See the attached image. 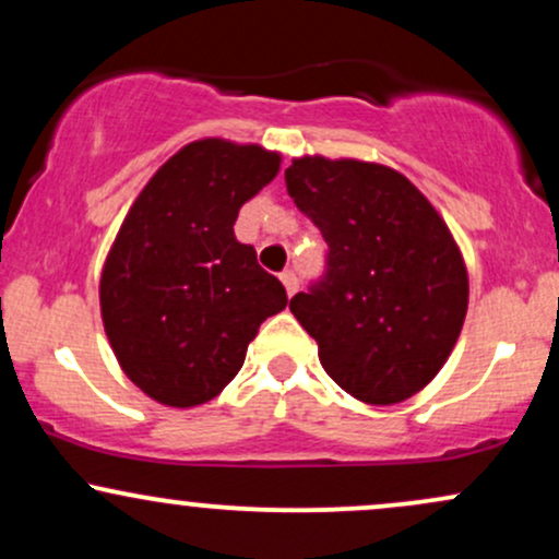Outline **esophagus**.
<instances>
[{
  "mask_svg": "<svg viewBox=\"0 0 559 559\" xmlns=\"http://www.w3.org/2000/svg\"><path fill=\"white\" fill-rule=\"evenodd\" d=\"M281 281H284V286H286V294H288V297H294V294H297V288H299V278H297V273H294V271H284V273H281Z\"/></svg>",
  "mask_w": 559,
  "mask_h": 559,
  "instance_id": "34e87169",
  "label": "esophagus"
}]
</instances>
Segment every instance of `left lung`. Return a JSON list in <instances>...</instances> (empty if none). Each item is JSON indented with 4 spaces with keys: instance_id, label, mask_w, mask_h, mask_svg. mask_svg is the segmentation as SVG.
Returning a JSON list of instances; mask_svg holds the SVG:
<instances>
[{
    "instance_id": "8db88e82",
    "label": "left lung",
    "mask_w": 559,
    "mask_h": 559,
    "mask_svg": "<svg viewBox=\"0 0 559 559\" xmlns=\"http://www.w3.org/2000/svg\"><path fill=\"white\" fill-rule=\"evenodd\" d=\"M286 191L329 243L325 273L288 305L325 373L368 404L418 394L467 312V271L447 223L402 173L360 159H294Z\"/></svg>"
}]
</instances>
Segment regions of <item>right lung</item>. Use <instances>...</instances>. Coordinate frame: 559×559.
Wrapping results in <instances>:
<instances>
[{
    "label": "right lung",
    "instance_id": "obj_1",
    "mask_svg": "<svg viewBox=\"0 0 559 559\" xmlns=\"http://www.w3.org/2000/svg\"><path fill=\"white\" fill-rule=\"evenodd\" d=\"M281 155L202 139L144 186L118 230L99 301L120 368L168 407L210 402L234 381L247 346L286 307V288L236 241L241 204L267 186Z\"/></svg>",
    "mask_w": 559,
    "mask_h": 559
}]
</instances>
